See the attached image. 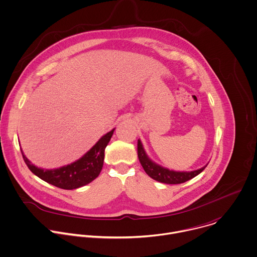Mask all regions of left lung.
Masks as SVG:
<instances>
[{
	"label": "left lung",
	"instance_id": "1",
	"mask_svg": "<svg viewBox=\"0 0 257 257\" xmlns=\"http://www.w3.org/2000/svg\"><path fill=\"white\" fill-rule=\"evenodd\" d=\"M137 152H138L139 161H140L143 169L145 170V172L148 174V176H150L152 179H154L158 182H162V183H166V184L184 183V182L192 179L193 177L197 176L198 174H200L207 166V165H205L204 167H202L200 169L190 171V172H179V171L169 170L167 168H164V167L156 164L147 156L140 140H138Z\"/></svg>",
	"mask_w": 257,
	"mask_h": 257
}]
</instances>
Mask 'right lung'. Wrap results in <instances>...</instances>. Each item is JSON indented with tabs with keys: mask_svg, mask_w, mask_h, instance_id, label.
<instances>
[{
	"mask_svg": "<svg viewBox=\"0 0 257 257\" xmlns=\"http://www.w3.org/2000/svg\"><path fill=\"white\" fill-rule=\"evenodd\" d=\"M114 130L115 129L111 130L101 137V139L82 158L57 169L49 170L38 168L28 160L22 150L21 152L28 168L36 176L56 187L72 190L87 185L99 176L104 163L105 148L108 145Z\"/></svg>",
	"mask_w": 257,
	"mask_h": 257,
	"instance_id": "right-lung-1",
	"label": "right lung"
}]
</instances>
